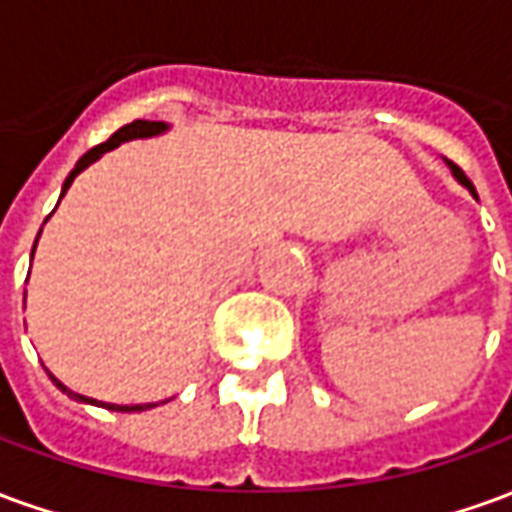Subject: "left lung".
<instances>
[{"label": "left lung", "mask_w": 512, "mask_h": 512, "mask_svg": "<svg viewBox=\"0 0 512 512\" xmlns=\"http://www.w3.org/2000/svg\"><path fill=\"white\" fill-rule=\"evenodd\" d=\"M447 167L452 169V175H455V180H458V183H461V186H466V189L472 191V197H477V191H474L472 180H469V178H466V175H463V169H461V167H455V164H452V161H447Z\"/></svg>", "instance_id": "1"}]
</instances>
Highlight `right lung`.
<instances>
[{
  "label": "right lung",
  "instance_id": "add662e5",
  "mask_svg": "<svg viewBox=\"0 0 512 512\" xmlns=\"http://www.w3.org/2000/svg\"><path fill=\"white\" fill-rule=\"evenodd\" d=\"M167 123H158V120H134V123H128V126H123L120 131H115V134L109 136L106 142H101V145H95L93 150H87L79 161H76V167L71 169V175L65 178V183H62V194H60V200L65 197V191L71 189V183L73 178L82 172V169H87L93 161H98V158L104 156V153H109V150H115L117 145H123V142H128V139H147V136H158V134H164L167 131ZM35 246H38V241H35ZM32 255H35V249H32ZM49 378L54 381V386L57 389H62L65 395L73 397V400H79V403H95V406H104L109 408V411H145V408H153L158 406V403H145V406H115V403H98V400H93V397H84V395H76V392H71L68 386L62 384L60 378H54L49 373Z\"/></svg>",
  "mask_w": 512,
  "mask_h": 512
}]
</instances>
